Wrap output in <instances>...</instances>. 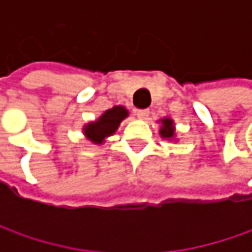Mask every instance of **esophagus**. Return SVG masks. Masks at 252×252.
Returning a JSON list of instances; mask_svg holds the SVG:
<instances>
[{
	"mask_svg": "<svg viewBox=\"0 0 252 252\" xmlns=\"http://www.w3.org/2000/svg\"><path fill=\"white\" fill-rule=\"evenodd\" d=\"M136 115L140 119H147V116L150 115V111L149 109H139V111H136Z\"/></svg>",
	"mask_w": 252,
	"mask_h": 252,
	"instance_id": "1",
	"label": "esophagus"
}]
</instances>
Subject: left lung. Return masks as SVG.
I'll return each mask as SVG.
<instances>
[{
	"instance_id": "obj_1",
	"label": "left lung",
	"mask_w": 252,
	"mask_h": 252,
	"mask_svg": "<svg viewBox=\"0 0 252 252\" xmlns=\"http://www.w3.org/2000/svg\"><path fill=\"white\" fill-rule=\"evenodd\" d=\"M162 123V126H161L160 129V134L164 137V139H171V137H174V123L171 119H162L161 121Z\"/></svg>"
}]
</instances>
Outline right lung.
<instances>
[{
    "instance_id": "obj_1",
    "label": "right lung",
    "mask_w": 252,
    "mask_h": 252,
    "mask_svg": "<svg viewBox=\"0 0 252 252\" xmlns=\"http://www.w3.org/2000/svg\"><path fill=\"white\" fill-rule=\"evenodd\" d=\"M129 115L123 106H113L112 109L106 111L96 122L88 123L84 127V133L91 141L101 144L105 137L113 134L119 127L121 122Z\"/></svg>"
}]
</instances>
